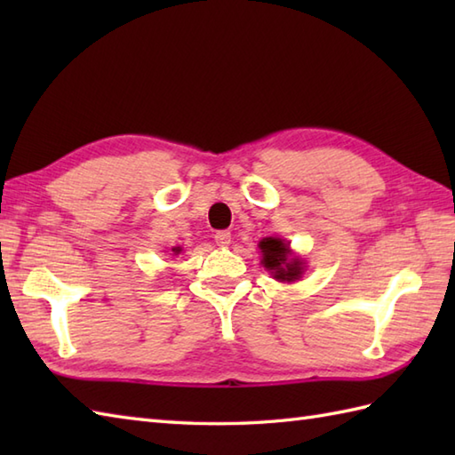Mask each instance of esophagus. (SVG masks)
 Segmentation results:
<instances>
[{
  "mask_svg": "<svg viewBox=\"0 0 455 455\" xmlns=\"http://www.w3.org/2000/svg\"><path fill=\"white\" fill-rule=\"evenodd\" d=\"M215 243L220 248H227L230 244V233H228V230H219V233H215Z\"/></svg>",
  "mask_w": 455,
  "mask_h": 455,
  "instance_id": "1",
  "label": "esophagus"
}]
</instances>
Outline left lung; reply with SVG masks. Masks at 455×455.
<instances>
[{"label":"left lung","mask_w":455,"mask_h":455,"mask_svg":"<svg viewBox=\"0 0 455 455\" xmlns=\"http://www.w3.org/2000/svg\"><path fill=\"white\" fill-rule=\"evenodd\" d=\"M259 250H262V264L272 272V275L277 282H297L305 272V262L299 256L291 254L289 243L282 238H264L259 243Z\"/></svg>","instance_id":"8db88e82"}]
</instances>
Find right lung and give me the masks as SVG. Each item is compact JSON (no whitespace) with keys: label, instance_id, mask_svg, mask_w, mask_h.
<instances>
[{"label":"right lung","instance_id":"1","mask_svg":"<svg viewBox=\"0 0 455 455\" xmlns=\"http://www.w3.org/2000/svg\"><path fill=\"white\" fill-rule=\"evenodd\" d=\"M172 252H176V254H180V252H181V248H180V246H176V248H172Z\"/></svg>","mask_w":455,"mask_h":455}]
</instances>
